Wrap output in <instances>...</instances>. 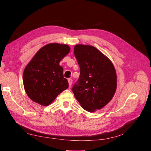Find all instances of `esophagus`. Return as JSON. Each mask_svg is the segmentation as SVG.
I'll return each mask as SVG.
<instances>
[{"instance_id":"esophagus-1","label":"esophagus","mask_w":151,"mask_h":151,"mask_svg":"<svg viewBox=\"0 0 151 151\" xmlns=\"http://www.w3.org/2000/svg\"><path fill=\"white\" fill-rule=\"evenodd\" d=\"M68 82H69V86H70L72 85V84H73V80L71 79V78H69V79H68Z\"/></svg>"}]
</instances>
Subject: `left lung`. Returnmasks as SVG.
Returning a JSON list of instances; mask_svg holds the SVG:
<instances>
[{
  "mask_svg": "<svg viewBox=\"0 0 151 151\" xmlns=\"http://www.w3.org/2000/svg\"><path fill=\"white\" fill-rule=\"evenodd\" d=\"M74 54L80 67V76L72 91L81 106L93 112L106 105L117 88L114 65L95 47L76 45Z\"/></svg>",
  "mask_w": 151,
  "mask_h": 151,
  "instance_id": "8db88e82",
  "label": "left lung"
}]
</instances>
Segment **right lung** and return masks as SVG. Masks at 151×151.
<instances>
[{
	"instance_id": "obj_1",
	"label": "right lung",
	"mask_w": 151,
	"mask_h": 151,
	"mask_svg": "<svg viewBox=\"0 0 151 151\" xmlns=\"http://www.w3.org/2000/svg\"><path fill=\"white\" fill-rule=\"evenodd\" d=\"M67 45L50 43L37 51L23 73L27 94L33 101L43 106L52 103L69 86L63 77L60 62L69 52Z\"/></svg>"
}]
</instances>
